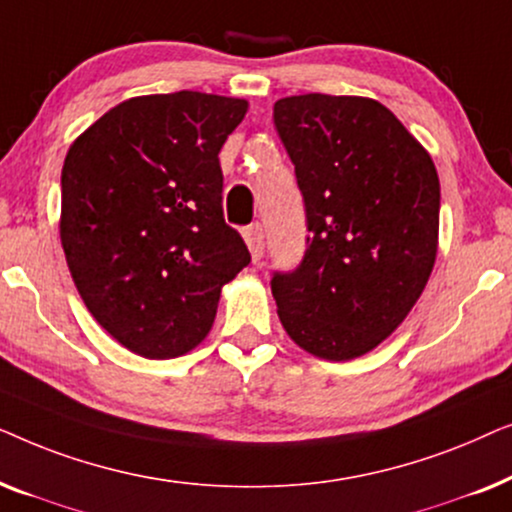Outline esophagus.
Here are the masks:
<instances>
[{"instance_id":"obj_1","label":"esophagus","mask_w":512,"mask_h":512,"mask_svg":"<svg viewBox=\"0 0 512 512\" xmlns=\"http://www.w3.org/2000/svg\"><path fill=\"white\" fill-rule=\"evenodd\" d=\"M265 235H263V226L261 223H254V226L244 228V242H247V247L251 251V256H254V261L263 256V247H265Z\"/></svg>"}]
</instances>
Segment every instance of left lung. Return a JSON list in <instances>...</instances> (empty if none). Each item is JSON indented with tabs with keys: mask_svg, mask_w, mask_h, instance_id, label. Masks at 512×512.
I'll return each instance as SVG.
<instances>
[{
	"mask_svg": "<svg viewBox=\"0 0 512 512\" xmlns=\"http://www.w3.org/2000/svg\"><path fill=\"white\" fill-rule=\"evenodd\" d=\"M272 116L296 165L310 230L303 263L270 282L279 321L319 359H356L403 324L429 282L438 254L436 165L370 97H282Z\"/></svg>",
	"mask_w": 512,
	"mask_h": 512,
	"instance_id": "left-lung-1",
	"label": "left lung"
}]
</instances>
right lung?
<instances>
[{"mask_svg":"<svg viewBox=\"0 0 512 512\" xmlns=\"http://www.w3.org/2000/svg\"><path fill=\"white\" fill-rule=\"evenodd\" d=\"M249 102L179 90L116 104L62 165L60 240L97 324L144 359H177L214 324L251 256L223 221L219 151Z\"/></svg>","mask_w":512,"mask_h":512,"instance_id":"right-lung-1","label":"right lung"}]
</instances>
